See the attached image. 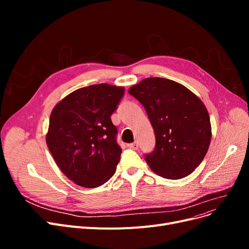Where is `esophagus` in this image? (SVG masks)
<instances>
[{"label":"esophagus","mask_w":249,"mask_h":249,"mask_svg":"<svg viewBox=\"0 0 249 249\" xmlns=\"http://www.w3.org/2000/svg\"><path fill=\"white\" fill-rule=\"evenodd\" d=\"M127 146H129V147H130V148H132V149H137V148H138V143H137V142L130 143V144L127 145Z\"/></svg>","instance_id":"esophagus-1"}]
</instances>
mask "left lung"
Wrapping results in <instances>:
<instances>
[{
    "instance_id": "8db88e82",
    "label": "left lung",
    "mask_w": 249,
    "mask_h": 249,
    "mask_svg": "<svg viewBox=\"0 0 249 249\" xmlns=\"http://www.w3.org/2000/svg\"><path fill=\"white\" fill-rule=\"evenodd\" d=\"M143 105L154 127L155 150L145 161L158 176L179 179L206 157L212 138L205 105L191 90L164 78H146L129 89Z\"/></svg>"
}]
</instances>
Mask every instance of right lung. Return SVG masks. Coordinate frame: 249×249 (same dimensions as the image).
<instances>
[{"label":"right lung","instance_id":"1","mask_svg":"<svg viewBox=\"0 0 249 249\" xmlns=\"http://www.w3.org/2000/svg\"><path fill=\"white\" fill-rule=\"evenodd\" d=\"M124 93L123 86L90 85L74 90L53 109L47 145L60 170L74 184L100 187L115 173L122 148L111 115Z\"/></svg>","mask_w":249,"mask_h":249}]
</instances>
